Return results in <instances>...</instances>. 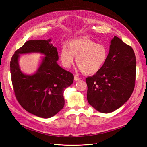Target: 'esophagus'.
<instances>
[{
  "label": "esophagus",
  "mask_w": 147,
  "mask_h": 147,
  "mask_svg": "<svg viewBox=\"0 0 147 147\" xmlns=\"http://www.w3.org/2000/svg\"><path fill=\"white\" fill-rule=\"evenodd\" d=\"M74 80L75 81V82H78V81L80 80V78L79 77H78L77 76L75 75V76H74Z\"/></svg>",
  "instance_id": "esophagus-1"
}]
</instances>
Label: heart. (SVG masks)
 I'll return each mask as SVG.
<instances>
[{
    "mask_svg": "<svg viewBox=\"0 0 147 147\" xmlns=\"http://www.w3.org/2000/svg\"><path fill=\"white\" fill-rule=\"evenodd\" d=\"M108 49L104 45L97 44L86 38L74 39L69 47L64 45L60 52V59L65 67H70L76 63L86 74H94L102 69L108 57Z\"/></svg>",
    "mask_w": 147,
    "mask_h": 147,
    "instance_id": "b5f03b06",
    "label": "heart"
}]
</instances>
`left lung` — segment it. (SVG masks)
<instances>
[{
    "mask_svg": "<svg viewBox=\"0 0 147 147\" xmlns=\"http://www.w3.org/2000/svg\"><path fill=\"white\" fill-rule=\"evenodd\" d=\"M136 70L133 49L115 36L111 41L107 59L102 69L86 79L88 103L102 113L120 108L133 92Z\"/></svg>",
    "mask_w": 147,
    "mask_h": 147,
    "instance_id": "obj_1",
    "label": "left lung"
}]
</instances>
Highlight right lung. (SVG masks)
<instances>
[{
    "label": "right lung",
    "instance_id": "add662e5",
    "mask_svg": "<svg viewBox=\"0 0 147 147\" xmlns=\"http://www.w3.org/2000/svg\"><path fill=\"white\" fill-rule=\"evenodd\" d=\"M52 39L30 40L14 52L10 62L12 84L22 107L38 117H52L64 106V91L74 82V75L61 67L57 49ZM38 53L45 56L37 71L25 74L19 66L20 54Z\"/></svg>",
    "mask_w": 147,
    "mask_h": 147
}]
</instances>
